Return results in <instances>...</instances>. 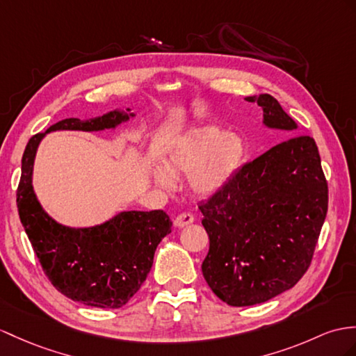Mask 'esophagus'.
<instances>
[{
  "label": "esophagus",
  "mask_w": 356,
  "mask_h": 356,
  "mask_svg": "<svg viewBox=\"0 0 356 356\" xmlns=\"http://www.w3.org/2000/svg\"><path fill=\"white\" fill-rule=\"evenodd\" d=\"M193 220H195L193 214H190V213H181V214L177 216L175 220H173V225H175V227H178V228H184V227H187V225L193 223Z\"/></svg>",
  "instance_id": "esophagus-1"
}]
</instances>
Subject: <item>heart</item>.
Masks as SVG:
<instances>
[{"label":"heart","mask_w":356,"mask_h":356,"mask_svg":"<svg viewBox=\"0 0 356 356\" xmlns=\"http://www.w3.org/2000/svg\"><path fill=\"white\" fill-rule=\"evenodd\" d=\"M245 157V143L218 127H202L181 137L172 146L166 169L157 168L154 178L164 187L173 186L172 175L190 173V186L199 195L218 193L227 186Z\"/></svg>","instance_id":"1"}]
</instances>
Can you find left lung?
<instances>
[{"label": "left lung", "instance_id": "8db88e82", "mask_svg": "<svg viewBox=\"0 0 356 356\" xmlns=\"http://www.w3.org/2000/svg\"><path fill=\"white\" fill-rule=\"evenodd\" d=\"M246 101L263 108L267 127L298 129L272 95ZM197 207L210 237L202 273L216 296L249 307L291 289L308 270L327 213L314 138L291 136L272 146Z\"/></svg>", "mask_w": 356, "mask_h": 356}]
</instances>
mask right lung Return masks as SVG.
<instances>
[{
    "label": "right lung",
    "mask_w": 356,
    "mask_h": 356,
    "mask_svg": "<svg viewBox=\"0 0 356 356\" xmlns=\"http://www.w3.org/2000/svg\"><path fill=\"white\" fill-rule=\"evenodd\" d=\"M129 110V108H127ZM133 113L110 111L81 120L63 119L56 129L98 131L124 122ZM45 133L34 134L22 155V172L16 190L19 219L47 278L69 299L98 308H120L146 281L160 241L172 231L163 210L124 211L95 228L74 229L54 222L42 210L31 186L33 163Z\"/></svg>",
    "instance_id": "1"
}]
</instances>
